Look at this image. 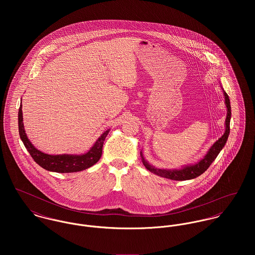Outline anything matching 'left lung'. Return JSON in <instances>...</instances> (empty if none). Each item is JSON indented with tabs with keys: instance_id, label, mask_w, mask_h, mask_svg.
Wrapping results in <instances>:
<instances>
[{
	"instance_id": "1",
	"label": "left lung",
	"mask_w": 255,
	"mask_h": 255,
	"mask_svg": "<svg viewBox=\"0 0 255 255\" xmlns=\"http://www.w3.org/2000/svg\"><path fill=\"white\" fill-rule=\"evenodd\" d=\"M224 96H225V103H226V107H227V118H226V122H225L226 130L218 140L211 146V148L208 150L207 154L204 156L203 159H201L199 162L195 163L194 165H187L179 170H177V169L166 170V169H158V168H155L154 166L150 165L143 158V155L141 153L142 163L145 166L146 169L159 177L174 180V181L191 180V179H195V178L199 177L201 174H203L209 168V166L213 163V161L216 159V157L218 156L220 151L226 144L229 133H230V121H231V114H232L231 113V104H230L229 96L225 91H224Z\"/></svg>"
}]
</instances>
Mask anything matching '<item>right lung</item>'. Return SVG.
<instances>
[{
    "instance_id": "add662e5",
    "label": "right lung",
    "mask_w": 255,
    "mask_h": 255,
    "mask_svg": "<svg viewBox=\"0 0 255 255\" xmlns=\"http://www.w3.org/2000/svg\"><path fill=\"white\" fill-rule=\"evenodd\" d=\"M22 121H23V118H22V110H21V104H20V107L18 110V131L23 144L29 152V154L31 155V157L33 158V160L40 167H42L47 171L56 172V173L79 172V171L88 169L94 164H96L101 158L103 143L110 131V129H108L105 132H103L102 135L94 143V145L92 146L90 150L85 154L49 155L36 149L29 141L25 133Z\"/></svg>"
}]
</instances>
